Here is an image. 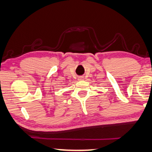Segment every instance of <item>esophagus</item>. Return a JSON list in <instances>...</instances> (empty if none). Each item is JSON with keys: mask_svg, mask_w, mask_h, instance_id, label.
<instances>
[{"mask_svg": "<svg viewBox=\"0 0 152 152\" xmlns=\"http://www.w3.org/2000/svg\"><path fill=\"white\" fill-rule=\"evenodd\" d=\"M84 80L83 77H78V80Z\"/></svg>", "mask_w": 152, "mask_h": 152, "instance_id": "esophagus-1", "label": "esophagus"}]
</instances>
